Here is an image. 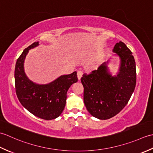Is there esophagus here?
Segmentation results:
<instances>
[{
    "label": "esophagus",
    "mask_w": 153,
    "mask_h": 153,
    "mask_svg": "<svg viewBox=\"0 0 153 153\" xmlns=\"http://www.w3.org/2000/svg\"><path fill=\"white\" fill-rule=\"evenodd\" d=\"M83 71H81V70H79V71H77V78H78V79L79 80H80L81 79V78H82V76H83Z\"/></svg>",
    "instance_id": "34e87169"
}]
</instances>
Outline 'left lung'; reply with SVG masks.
<instances>
[{
	"label": "left lung",
	"instance_id": "1",
	"mask_svg": "<svg viewBox=\"0 0 153 153\" xmlns=\"http://www.w3.org/2000/svg\"><path fill=\"white\" fill-rule=\"evenodd\" d=\"M112 51L120 59L116 76L110 74L108 61L90 74H83L81 79L86 108L100 120H107L118 114L128 104L136 85L135 62L131 51L120 41Z\"/></svg>",
	"mask_w": 153,
	"mask_h": 153
}]
</instances>
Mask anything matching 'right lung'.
<instances>
[{"instance_id": "obj_1", "label": "right lung", "mask_w": 153, "mask_h": 153, "mask_svg": "<svg viewBox=\"0 0 153 153\" xmlns=\"http://www.w3.org/2000/svg\"><path fill=\"white\" fill-rule=\"evenodd\" d=\"M39 45L35 42L25 48L16 63V93L22 106L35 116L51 120L58 118L66 105L67 91L77 82V72L64 75L53 82L39 85L29 79L24 71V60L29 50Z\"/></svg>"}]
</instances>
